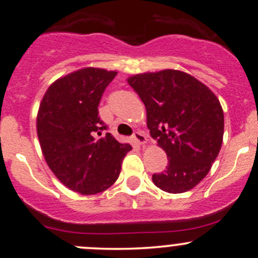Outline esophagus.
<instances>
[{"label":"esophagus","mask_w":258,"mask_h":258,"mask_svg":"<svg viewBox=\"0 0 258 258\" xmlns=\"http://www.w3.org/2000/svg\"><path fill=\"white\" fill-rule=\"evenodd\" d=\"M134 141L137 143V145L145 146L146 143L148 142V138H147V136H146V135H145V132L138 131V132H136V134L134 135Z\"/></svg>","instance_id":"obj_1"}]
</instances>
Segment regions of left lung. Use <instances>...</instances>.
I'll list each match as a JSON object with an SVG mask.
<instances>
[{
	"instance_id": "8db88e82",
	"label": "left lung",
	"mask_w": 258,
	"mask_h": 258,
	"mask_svg": "<svg viewBox=\"0 0 258 258\" xmlns=\"http://www.w3.org/2000/svg\"><path fill=\"white\" fill-rule=\"evenodd\" d=\"M147 111L151 136L167 153L154 185L172 194L200 183L218 157L224 137V111L216 95L188 73L164 69L127 78Z\"/></svg>"
}]
</instances>
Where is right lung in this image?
<instances>
[{
	"label": "right lung",
	"mask_w": 258,
	"mask_h": 258,
	"mask_svg": "<svg viewBox=\"0 0 258 258\" xmlns=\"http://www.w3.org/2000/svg\"><path fill=\"white\" fill-rule=\"evenodd\" d=\"M117 72L83 68L56 79L37 113V135L45 162L70 190L94 195L110 188L132 150L120 143L99 117V102Z\"/></svg>",
	"instance_id": "add662e5"
}]
</instances>
